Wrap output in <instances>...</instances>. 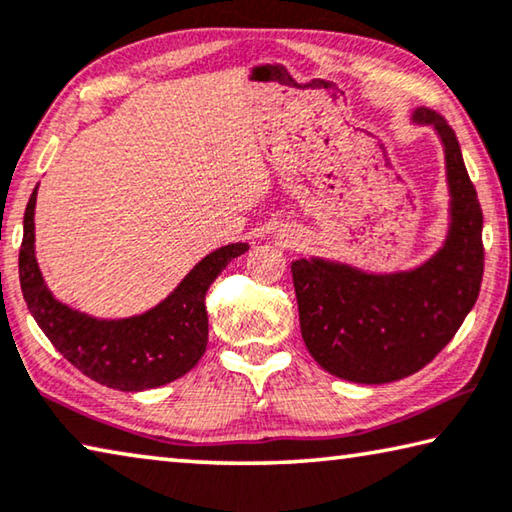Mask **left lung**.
<instances>
[{"label":"left lung","mask_w":512,"mask_h":512,"mask_svg":"<svg viewBox=\"0 0 512 512\" xmlns=\"http://www.w3.org/2000/svg\"><path fill=\"white\" fill-rule=\"evenodd\" d=\"M444 141L453 224L446 247L414 272L373 277L345 265H290L302 338L327 373L384 384L421 371L458 332L483 281V210L458 137L442 114L416 109Z\"/></svg>","instance_id":"left-lung-1"}]
</instances>
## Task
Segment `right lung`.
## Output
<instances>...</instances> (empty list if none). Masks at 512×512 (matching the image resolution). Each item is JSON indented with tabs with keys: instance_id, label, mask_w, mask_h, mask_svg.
Returning <instances> with one entry per match:
<instances>
[{
	"instance_id": "add662e5",
	"label": "right lung",
	"mask_w": 512,
	"mask_h": 512,
	"mask_svg": "<svg viewBox=\"0 0 512 512\" xmlns=\"http://www.w3.org/2000/svg\"><path fill=\"white\" fill-rule=\"evenodd\" d=\"M36 190L25 210L20 288L31 316L54 348L86 377L119 391H144L178 380L199 364L208 345L206 293L247 242L212 251L162 304L128 320H96L54 300L34 256Z\"/></svg>"
}]
</instances>
